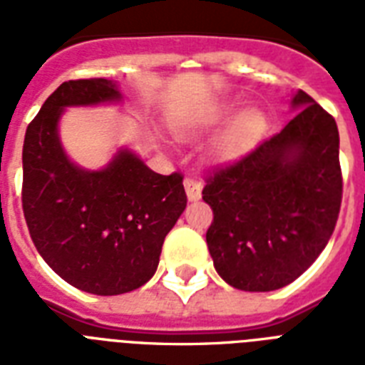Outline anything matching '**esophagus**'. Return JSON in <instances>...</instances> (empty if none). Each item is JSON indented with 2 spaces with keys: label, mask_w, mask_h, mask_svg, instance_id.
<instances>
[{
  "label": "esophagus",
  "mask_w": 365,
  "mask_h": 365,
  "mask_svg": "<svg viewBox=\"0 0 365 365\" xmlns=\"http://www.w3.org/2000/svg\"><path fill=\"white\" fill-rule=\"evenodd\" d=\"M185 193H187V199L189 200H199L200 199V191H202V185H200V180L199 178H185Z\"/></svg>",
  "instance_id": "obj_1"
}]
</instances>
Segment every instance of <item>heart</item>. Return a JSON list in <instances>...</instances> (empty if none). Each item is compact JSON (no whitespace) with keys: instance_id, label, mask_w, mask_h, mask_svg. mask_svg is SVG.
Wrapping results in <instances>:
<instances>
[{"instance_id":"b5f03b06","label":"heart","mask_w":365,"mask_h":365,"mask_svg":"<svg viewBox=\"0 0 365 365\" xmlns=\"http://www.w3.org/2000/svg\"><path fill=\"white\" fill-rule=\"evenodd\" d=\"M231 113H233L231 106H220L216 110H212L200 125H217V123L225 121ZM263 132H265V117H263V113L257 110L244 111L231 123L227 130L223 132V136L220 138V142L216 145V153L220 157H225V159L239 157V155L246 153L248 149H252L255 143L259 142Z\"/></svg>"}]
</instances>
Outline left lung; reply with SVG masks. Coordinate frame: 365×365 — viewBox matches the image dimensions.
I'll return each mask as SVG.
<instances>
[{
    "mask_svg": "<svg viewBox=\"0 0 365 365\" xmlns=\"http://www.w3.org/2000/svg\"><path fill=\"white\" fill-rule=\"evenodd\" d=\"M274 136L205 178L214 212L206 231L217 274L244 292H272L301 277L339 217L343 176L335 119L307 93Z\"/></svg>",
    "mask_w": 365,
    "mask_h": 365,
    "instance_id": "left-lung-1",
    "label": "left lung"
}]
</instances>
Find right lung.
Listing matches in <instances>:
<instances>
[{
	"label": "right lung",
	"mask_w": 365,
	"mask_h": 365,
	"mask_svg": "<svg viewBox=\"0 0 365 365\" xmlns=\"http://www.w3.org/2000/svg\"><path fill=\"white\" fill-rule=\"evenodd\" d=\"M119 98L104 77L62 83L28 125L22 148V210L37 252L66 282L96 295L148 282L187 205L180 172L157 174L130 151L96 172L66 157L56 128L64 108Z\"/></svg>",
	"instance_id": "1"
}]
</instances>
